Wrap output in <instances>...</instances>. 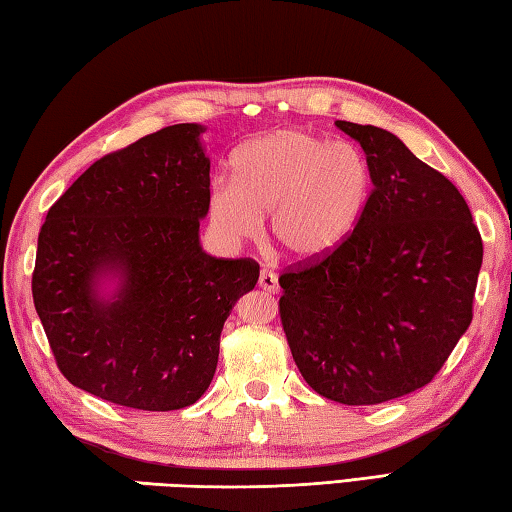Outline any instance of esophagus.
<instances>
[{
    "label": "esophagus",
    "instance_id": "esophagus-1",
    "mask_svg": "<svg viewBox=\"0 0 512 512\" xmlns=\"http://www.w3.org/2000/svg\"><path fill=\"white\" fill-rule=\"evenodd\" d=\"M258 288L265 290V292H270V294L279 292V279H276V274L263 270L261 276H258Z\"/></svg>",
    "mask_w": 512,
    "mask_h": 512
}]
</instances>
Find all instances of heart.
I'll return each instance as SVG.
<instances>
[{
	"instance_id": "heart-1",
	"label": "heart",
	"mask_w": 512,
	"mask_h": 512,
	"mask_svg": "<svg viewBox=\"0 0 512 512\" xmlns=\"http://www.w3.org/2000/svg\"><path fill=\"white\" fill-rule=\"evenodd\" d=\"M369 193V161L355 146L285 128L238 150L233 184L211 186L209 215L224 238L251 240L272 213V238L299 261H319L355 231Z\"/></svg>"
}]
</instances>
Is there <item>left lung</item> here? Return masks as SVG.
<instances>
[{"label":"left lung","mask_w":512,"mask_h":512,"mask_svg":"<svg viewBox=\"0 0 512 512\" xmlns=\"http://www.w3.org/2000/svg\"><path fill=\"white\" fill-rule=\"evenodd\" d=\"M335 125L369 161V202L342 247L279 276V312L319 396L380 405L432 382L468 330L483 242L459 188L396 134Z\"/></svg>","instance_id":"1"}]
</instances>
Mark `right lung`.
<instances>
[{"mask_svg":"<svg viewBox=\"0 0 512 512\" xmlns=\"http://www.w3.org/2000/svg\"><path fill=\"white\" fill-rule=\"evenodd\" d=\"M197 123H177L94 161L38 236L33 303L60 373L121 407L173 411L213 380L220 333L254 290L251 258L200 247L211 161ZM120 279L112 300L97 294Z\"/></svg>","mask_w":512,"mask_h":512,"instance_id":"1","label":"right lung"}]
</instances>
